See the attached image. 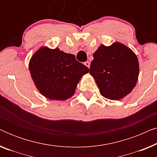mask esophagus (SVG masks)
<instances>
[{
    "mask_svg": "<svg viewBox=\"0 0 157 157\" xmlns=\"http://www.w3.org/2000/svg\"><path fill=\"white\" fill-rule=\"evenodd\" d=\"M84 65L86 66H87L88 68H89L90 67V62L89 61H86L84 63Z\"/></svg>",
    "mask_w": 157,
    "mask_h": 157,
    "instance_id": "esophagus-1",
    "label": "esophagus"
}]
</instances>
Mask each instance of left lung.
<instances>
[{
  "mask_svg": "<svg viewBox=\"0 0 157 157\" xmlns=\"http://www.w3.org/2000/svg\"><path fill=\"white\" fill-rule=\"evenodd\" d=\"M90 74L95 79L101 95L119 100L130 94L138 81L139 64L132 49L119 42L101 45L94 52Z\"/></svg>",
  "mask_w": 157,
  "mask_h": 157,
  "instance_id": "1",
  "label": "left lung"
}]
</instances>
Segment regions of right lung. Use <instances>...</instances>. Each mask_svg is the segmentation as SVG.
Listing matches in <instances>:
<instances>
[{"label": "right lung", "instance_id": "right-lung-1", "mask_svg": "<svg viewBox=\"0 0 157 157\" xmlns=\"http://www.w3.org/2000/svg\"><path fill=\"white\" fill-rule=\"evenodd\" d=\"M29 68L40 94L51 100L64 101L71 97L77 84L89 68L77 61L74 55L42 46L30 60Z\"/></svg>", "mask_w": 157, "mask_h": 157}]
</instances>
